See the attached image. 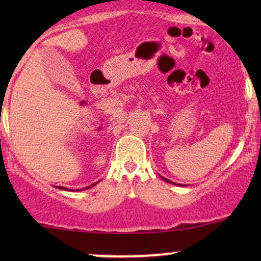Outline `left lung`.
<instances>
[{
	"label": "left lung",
	"instance_id": "left-lung-1",
	"mask_svg": "<svg viewBox=\"0 0 261 261\" xmlns=\"http://www.w3.org/2000/svg\"><path fill=\"white\" fill-rule=\"evenodd\" d=\"M162 179H163L164 181H167V182H170V184H173V185H178V187H184V185H180V184H176V182H174V181H170V180H168V179H166V178H163V176H161Z\"/></svg>",
	"mask_w": 261,
	"mask_h": 261
}]
</instances>
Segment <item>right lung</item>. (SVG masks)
I'll return each instance as SVG.
<instances>
[{"mask_svg": "<svg viewBox=\"0 0 261 261\" xmlns=\"http://www.w3.org/2000/svg\"><path fill=\"white\" fill-rule=\"evenodd\" d=\"M98 182L99 181H97V182H94V184H92V185H88V187H86V188H83V189H81V190H87V189H89V188H92V187H94V185H97ZM58 189H61V190H68L67 188H65V187H56ZM80 189H77V191H81Z\"/></svg>", "mask_w": 261, "mask_h": 261, "instance_id": "add662e5", "label": "right lung"}]
</instances>
